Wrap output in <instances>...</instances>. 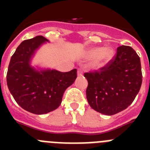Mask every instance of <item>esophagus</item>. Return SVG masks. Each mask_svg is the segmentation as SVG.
<instances>
[{
  "mask_svg": "<svg viewBox=\"0 0 150 150\" xmlns=\"http://www.w3.org/2000/svg\"><path fill=\"white\" fill-rule=\"evenodd\" d=\"M77 75L78 76H83V71L82 70H80V69H78L77 71Z\"/></svg>",
  "mask_w": 150,
  "mask_h": 150,
  "instance_id": "34e87169",
  "label": "esophagus"
}]
</instances>
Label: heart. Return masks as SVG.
<instances>
[{"label":"heart","instance_id":"heart-1","mask_svg":"<svg viewBox=\"0 0 150 150\" xmlns=\"http://www.w3.org/2000/svg\"><path fill=\"white\" fill-rule=\"evenodd\" d=\"M87 56L89 59H93L90 64L91 68L98 70L105 66L112 60L114 56V50L111 47H93L88 50Z\"/></svg>","mask_w":150,"mask_h":150}]
</instances>
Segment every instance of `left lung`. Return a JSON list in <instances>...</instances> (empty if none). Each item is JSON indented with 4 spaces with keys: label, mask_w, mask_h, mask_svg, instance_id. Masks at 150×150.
<instances>
[{
    "label": "left lung",
    "mask_w": 150,
    "mask_h": 150,
    "mask_svg": "<svg viewBox=\"0 0 150 150\" xmlns=\"http://www.w3.org/2000/svg\"><path fill=\"white\" fill-rule=\"evenodd\" d=\"M84 76L90 107L102 114L114 115L126 109L140 91V57L131 46H119L116 56L100 71L85 73Z\"/></svg>",
    "instance_id": "1"
}]
</instances>
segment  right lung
Listing matches in <instances>:
<instances>
[{
    "label": "right lung",
    "mask_w": 150,
    "mask_h": 150,
    "mask_svg": "<svg viewBox=\"0 0 150 150\" xmlns=\"http://www.w3.org/2000/svg\"><path fill=\"white\" fill-rule=\"evenodd\" d=\"M46 42L49 40L43 36L22 42L12 55L6 74L8 88L17 104L38 115L57 109L66 88L77 76L76 69L60 72L30 65L36 51Z\"/></svg>",
    "instance_id": "obj_1"
}]
</instances>
